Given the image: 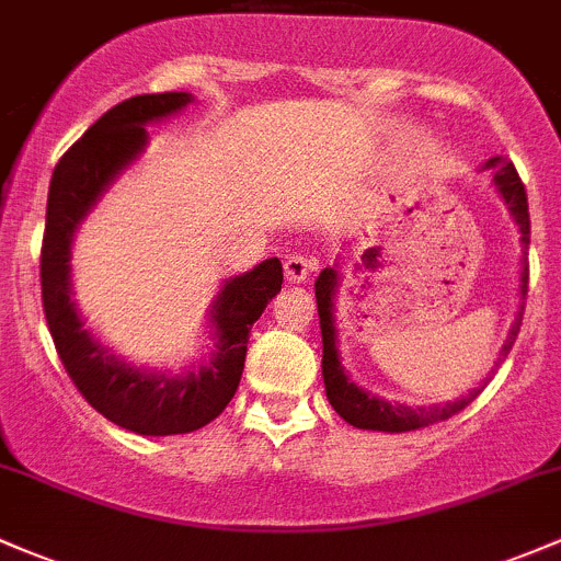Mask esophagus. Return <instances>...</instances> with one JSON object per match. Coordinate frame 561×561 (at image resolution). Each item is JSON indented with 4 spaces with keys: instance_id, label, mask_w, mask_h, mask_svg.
I'll use <instances>...</instances> for the list:
<instances>
[{
    "instance_id": "obj_1",
    "label": "esophagus",
    "mask_w": 561,
    "mask_h": 561,
    "mask_svg": "<svg viewBox=\"0 0 561 561\" xmlns=\"http://www.w3.org/2000/svg\"><path fill=\"white\" fill-rule=\"evenodd\" d=\"M316 267H318V259L305 256V254H291L286 256V262H283V273H286V280L291 283H305Z\"/></svg>"
}]
</instances>
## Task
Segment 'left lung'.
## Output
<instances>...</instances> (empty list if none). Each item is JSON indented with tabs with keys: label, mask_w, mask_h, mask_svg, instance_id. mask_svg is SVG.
Returning <instances> with one entry per match:
<instances>
[{
	"label": "left lung",
	"mask_w": 561,
	"mask_h": 561,
	"mask_svg": "<svg viewBox=\"0 0 561 561\" xmlns=\"http://www.w3.org/2000/svg\"><path fill=\"white\" fill-rule=\"evenodd\" d=\"M486 168H492V182H495L497 192L503 195L505 206H508L511 216H514L516 227L522 234V275H519V316L516 323L508 331V340H505L500 355H508L514 347L516 334L522 327V312H524V299H527V280H529V267H527V245H529V210H527V192L516 173L514 162L505 158H492L486 162ZM340 286V273L334 267H327L316 280V302H318V318H321V336H323V385H327V399L331 407L336 409L345 423L353 427H364V431H385V433H407L417 431V427H427L433 423H442L449 420L451 414L462 412V409L471 403L476 396L481 393V388H473L466 399H457L449 403H433V407H407V403L385 401L379 396L366 393L364 388L351 382V377L345 375V366L340 360V347H336V323H334V294Z\"/></svg>",
	"instance_id": "8db88e82"
}]
</instances>
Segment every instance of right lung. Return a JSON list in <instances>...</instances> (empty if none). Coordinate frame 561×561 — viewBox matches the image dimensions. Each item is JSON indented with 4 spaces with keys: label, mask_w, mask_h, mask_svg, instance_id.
Returning <instances> with one entry per match:
<instances>
[{
    "label": "right lung",
    "mask_w": 561,
    "mask_h": 561,
    "mask_svg": "<svg viewBox=\"0 0 561 561\" xmlns=\"http://www.w3.org/2000/svg\"><path fill=\"white\" fill-rule=\"evenodd\" d=\"M192 93L134 95L95 119L58 160L47 192L39 278L47 329L58 358L85 401L114 425L141 436H176L208 425L225 412L243 375L249 334L280 291V259L225 280L210 305L216 347L201 369L168 375L136 369L101 345L71 299V240L110 184L147 147V125L182 112Z\"/></svg>",
    "instance_id": "1"
}]
</instances>
